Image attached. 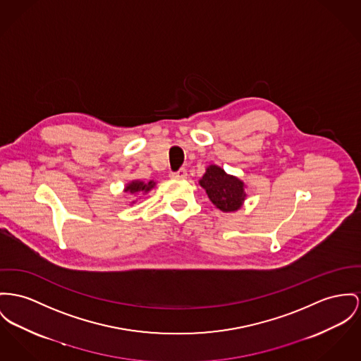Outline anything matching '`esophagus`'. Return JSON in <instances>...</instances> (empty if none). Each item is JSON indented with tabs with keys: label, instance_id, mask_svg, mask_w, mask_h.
<instances>
[{
	"label": "esophagus",
	"instance_id": "esophagus-1",
	"mask_svg": "<svg viewBox=\"0 0 361 361\" xmlns=\"http://www.w3.org/2000/svg\"><path fill=\"white\" fill-rule=\"evenodd\" d=\"M171 176L175 178V179H183L188 176V171L185 169H178L175 172H171Z\"/></svg>",
	"mask_w": 361,
	"mask_h": 361
}]
</instances>
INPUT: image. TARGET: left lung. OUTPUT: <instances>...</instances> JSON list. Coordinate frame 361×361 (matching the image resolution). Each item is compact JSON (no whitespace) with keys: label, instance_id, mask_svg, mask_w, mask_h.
<instances>
[{"label":"left lung","instance_id":"1","mask_svg":"<svg viewBox=\"0 0 361 361\" xmlns=\"http://www.w3.org/2000/svg\"><path fill=\"white\" fill-rule=\"evenodd\" d=\"M209 200L223 212H233L240 209L246 194L243 192V182L233 175H227L217 166H211L200 180Z\"/></svg>","mask_w":361,"mask_h":361}]
</instances>
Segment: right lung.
Listing matches in <instances>:
<instances>
[{"mask_svg": "<svg viewBox=\"0 0 361 361\" xmlns=\"http://www.w3.org/2000/svg\"><path fill=\"white\" fill-rule=\"evenodd\" d=\"M154 186L153 182H149V183H144V182H140V180H135V182H131L124 192H131V194H137V192H147L152 188Z\"/></svg>", "mask_w": 361, "mask_h": 361, "instance_id": "add662e5", "label": "right lung"}]
</instances>
